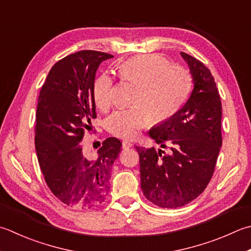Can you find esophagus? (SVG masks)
<instances>
[{
    "label": "esophagus",
    "mask_w": 251,
    "mask_h": 251,
    "mask_svg": "<svg viewBox=\"0 0 251 251\" xmlns=\"http://www.w3.org/2000/svg\"><path fill=\"white\" fill-rule=\"evenodd\" d=\"M122 146H123V149H128L130 147H132V144L128 140H123Z\"/></svg>",
    "instance_id": "34e87169"
}]
</instances>
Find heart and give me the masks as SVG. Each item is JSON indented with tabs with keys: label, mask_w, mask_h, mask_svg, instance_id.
Masks as SVG:
<instances>
[{
	"label": "heart",
	"mask_w": 251,
	"mask_h": 251,
	"mask_svg": "<svg viewBox=\"0 0 251 251\" xmlns=\"http://www.w3.org/2000/svg\"><path fill=\"white\" fill-rule=\"evenodd\" d=\"M123 80L138 85L134 103L129 109H119L106 120V128L121 138H135L151 120L163 122L178 111L187 99L191 78L185 68L172 65L159 54H141L119 65ZM114 81L109 74H102L93 82L96 104L105 110L112 104Z\"/></svg>",
	"instance_id": "1"
}]
</instances>
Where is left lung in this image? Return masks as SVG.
Here are the masks:
<instances>
[{"label": "left lung", "instance_id": "1", "mask_svg": "<svg viewBox=\"0 0 251 251\" xmlns=\"http://www.w3.org/2000/svg\"><path fill=\"white\" fill-rule=\"evenodd\" d=\"M193 77L187 102L170 119L152 127L149 136L169 154L136 146L139 154L141 189L160 208L176 209L191 202L207 187L222 147V103L208 67L180 52Z\"/></svg>", "mask_w": 251, "mask_h": 251}]
</instances>
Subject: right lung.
<instances>
[{
	"label": "right lung",
	"instance_id": "right-lung-1",
	"mask_svg": "<svg viewBox=\"0 0 251 251\" xmlns=\"http://www.w3.org/2000/svg\"><path fill=\"white\" fill-rule=\"evenodd\" d=\"M112 57L83 50L62 58L49 72L38 99L34 146L39 165L53 195L74 209H91L105 200L122 148L119 139L110 137L96 158H88L80 145L97 117L92 93L97 70Z\"/></svg>",
	"mask_w": 251,
	"mask_h": 251
}]
</instances>
